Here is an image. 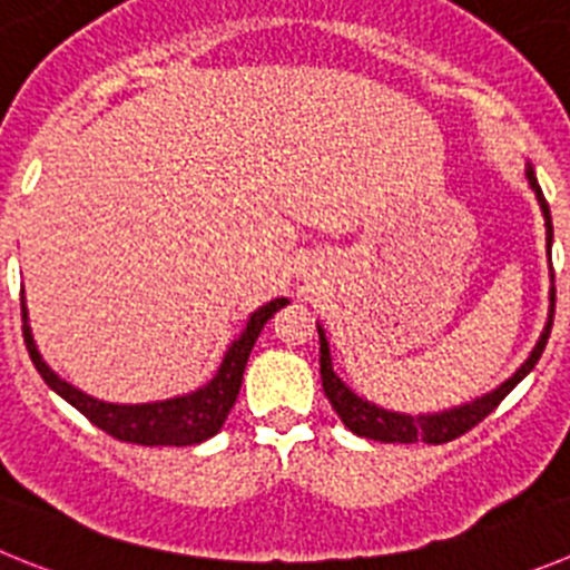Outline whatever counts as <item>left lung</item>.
<instances>
[{
    "label": "left lung",
    "instance_id": "left-lung-1",
    "mask_svg": "<svg viewBox=\"0 0 570 570\" xmlns=\"http://www.w3.org/2000/svg\"><path fill=\"white\" fill-rule=\"evenodd\" d=\"M528 184L531 189L537 193V202H540L542 215H546V233H548V255H551V238H553V227H551V209H548L546 196H542L540 184H537L534 170L528 167L525 170ZM553 301H557V289H551V315H548L546 323V332L542 337L537 341L534 352L517 368V374L511 381L502 383L497 392L485 394V397L474 400L469 406H460V409H451V412L443 414H429V417H412V414H397V412H386V409H377L372 403H366L363 397H357L346 383L332 372V357H330V343L323 337V332L317 330L321 335V381H323V392L330 397L332 409L337 412V417L343 420L348 432H355L357 438H366V440H377V443H451V440H458L460 434L471 432L476 423H483L497 406H500L505 394L517 386V383L525 377L531 368L537 366L540 361L542 348H546L548 335H551V323H553Z\"/></svg>",
    "mask_w": 570,
    "mask_h": 570
}]
</instances>
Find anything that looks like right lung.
Returning a JSON list of instances; mask_svg holds the SVG:
<instances>
[{
    "label": "right lung",
    "mask_w": 570,
    "mask_h": 570,
    "mask_svg": "<svg viewBox=\"0 0 570 570\" xmlns=\"http://www.w3.org/2000/svg\"><path fill=\"white\" fill-rule=\"evenodd\" d=\"M286 297H275L266 306H261L253 317H249L247 330L240 332L238 341L229 346L224 355L222 368L213 381L198 392L187 394V397L164 400V403H147V406H112V403H101V400L87 397L79 389L65 383L59 374L48 368V363L39 357L36 343L30 337L28 326V309L22 304V335L28 355L33 361L36 372L42 374V381L53 389L56 394L68 400L70 406L79 409L96 429L107 432L110 438L121 440V443L136 445H196L218 434V429L227 420L229 409H233L235 397H238L240 381H244V368H247L249 352H253L255 341H258L264 323L286 306Z\"/></svg>",
    "instance_id": "obj_1"
}]
</instances>
